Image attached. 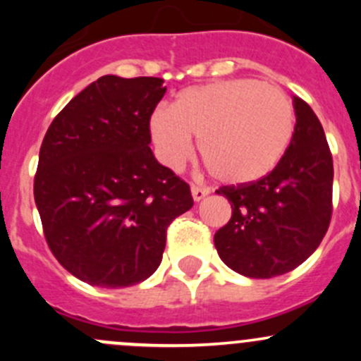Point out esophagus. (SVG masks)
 <instances>
[{
	"mask_svg": "<svg viewBox=\"0 0 361 361\" xmlns=\"http://www.w3.org/2000/svg\"><path fill=\"white\" fill-rule=\"evenodd\" d=\"M190 190H192V197H194V201H197V202L209 194V188L199 187V185H192Z\"/></svg>",
	"mask_w": 361,
	"mask_h": 361,
	"instance_id": "1",
	"label": "esophagus"
}]
</instances>
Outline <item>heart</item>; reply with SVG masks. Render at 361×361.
<instances>
[{"label": "heart", "instance_id": "heart-1", "mask_svg": "<svg viewBox=\"0 0 361 361\" xmlns=\"http://www.w3.org/2000/svg\"><path fill=\"white\" fill-rule=\"evenodd\" d=\"M295 129L290 97L255 78H232L181 90L171 111L150 116V134L173 169L194 154L192 136L207 169L225 183L267 176L285 155Z\"/></svg>", "mask_w": 361, "mask_h": 361}]
</instances>
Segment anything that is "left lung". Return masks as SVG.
Instances as JSON below:
<instances>
[{"instance_id": "left-lung-1", "label": "left lung", "mask_w": 361, "mask_h": 361, "mask_svg": "<svg viewBox=\"0 0 361 361\" xmlns=\"http://www.w3.org/2000/svg\"><path fill=\"white\" fill-rule=\"evenodd\" d=\"M295 130L278 166L251 183L220 187L232 207L214 234L225 265L246 278L286 274L307 260L332 218L334 160L325 130L305 101L293 97Z\"/></svg>"}]
</instances>
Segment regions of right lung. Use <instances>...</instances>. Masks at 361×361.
Instances as JSON below:
<instances>
[{
    "label": "right lung",
    "instance_id": "obj_1",
    "mask_svg": "<svg viewBox=\"0 0 361 361\" xmlns=\"http://www.w3.org/2000/svg\"><path fill=\"white\" fill-rule=\"evenodd\" d=\"M162 78L104 75L54 118L39 148L35 202L47 245L75 278L123 288L162 262L190 187L154 157L150 116Z\"/></svg>",
    "mask_w": 361,
    "mask_h": 361
}]
</instances>
